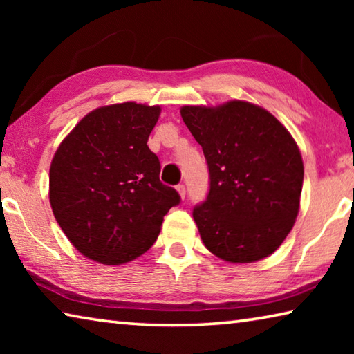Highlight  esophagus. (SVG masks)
<instances>
[{
    "instance_id": "esophagus-1",
    "label": "esophagus",
    "mask_w": 354,
    "mask_h": 354,
    "mask_svg": "<svg viewBox=\"0 0 354 354\" xmlns=\"http://www.w3.org/2000/svg\"><path fill=\"white\" fill-rule=\"evenodd\" d=\"M176 190H178V194L181 195V198L184 200V196H185V185L184 184H178L176 185Z\"/></svg>"
}]
</instances>
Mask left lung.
<instances>
[{
    "mask_svg": "<svg viewBox=\"0 0 354 354\" xmlns=\"http://www.w3.org/2000/svg\"><path fill=\"white\" fill-rule=\"evenodd\" d=\"M181 117L203 148L211 179L206 200L194 207L203 243L234 263L270 256L299 209L304 169L293 137L247 101L184 106Z\"/></svg>",
    "mask_w": 354,
    "mask_h": 354,
    "instance_id": "8db88e82",
    "label": "left lung"
}]
</instances>
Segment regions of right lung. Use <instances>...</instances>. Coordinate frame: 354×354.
Here are the masks:
<instances>
[{"label":"right lung","mask_w":354,"mask_h":354,"mask_svg":"<svg viewBox=\"0 0 354 354\" xmlns=\"http://www.w3.org/2000/svg\"><path fill=\"white\" fill-rule=\"evenodd\" d=\"M159 106L111 104L87 113L65 137L50 167L53 214L88 259L118 266L156 242L178 192L160 183L147 142Z\"/></svg>","instance_id":"add662e5"}]
</instances>
